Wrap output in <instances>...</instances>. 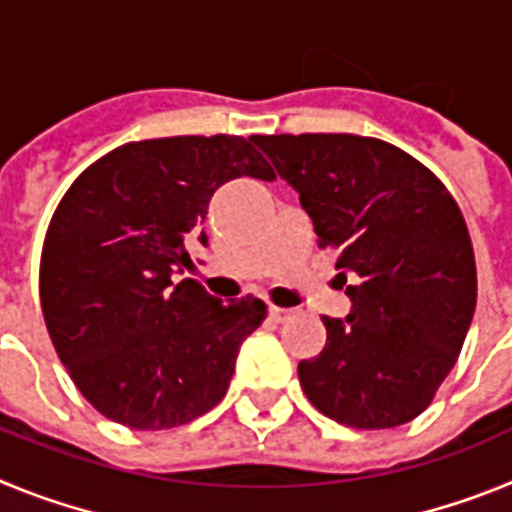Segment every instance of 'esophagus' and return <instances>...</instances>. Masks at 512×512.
<instances>
[{"label": "esophagus", "instance_id": "esophagus-1", "mask_svg": "<svg viewBox=\"0 0 512 512\" xmlns=\"http://www.w3.org/2000/svg\"><path fill=\"white\" fill-rule=\"evenodd\" d=\"M269 318L274 320V323H284V320L292 318V310H287V307H269Z\"/></svg>", "mask_w": 512, "mask_h": 512}]
</instances>
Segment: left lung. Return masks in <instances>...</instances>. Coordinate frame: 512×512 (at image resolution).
Here are the masks:
<instances>
[{
  "label": "left lung",
  "mask_w": 512,
  "mask_h": 512,
  "mask_svg": "<svg viewBox=\"0 0 512 512\" xmlns=\"http://www.w3.org/2000/svg\"><path fill=\"white\" fill-rule=\"evenodd\" d=\"M300 194L318 246L336 251L351 312L297 366L307 400L348 428L418 418L456 364L477 305L459 205L400 148L348 133L253 135Z\"/></svg>",
  "instance_id": "1"
}]
</instances>
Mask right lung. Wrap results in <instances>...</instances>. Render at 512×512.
<instances>
[{"mask_svg": "<svg viewBox=\"0 0 512 512\" xmlns=\"http://www.w3.org/2000/svg\"><path fill=\"white\" fill-rule=\"evenodd\" d=\"M271 182L251 138L176 135L125 143L63 194L40 256V307L61 364L104 418L164 431L212 410L238 348L266 318L256 297L217 300L187 241L230 179Z\"/></svg>", "mask_w": 512, "mask_h": 512, "instance_id": "1", "label": "right lung"}]
</instances>
